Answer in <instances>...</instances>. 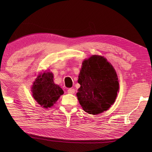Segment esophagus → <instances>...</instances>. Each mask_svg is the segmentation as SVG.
I'll use <instances>...</instances> for the list:
<instances>
[{"label": "esophagus", "mask_w": 152, "mask_h": 152, "mask_svg": "<svg viewBox=\"0 0 152 152\" xmlns=\"http://www.w3.org/2000/svg\"><path fill=\"white\" fill-rule=\"evenodd\" d=\"M74 92H75V90H74V88H69L68 90V93L69 94H74Z\"/></svg>", "instance_id": "34e87169"}]
</instances>
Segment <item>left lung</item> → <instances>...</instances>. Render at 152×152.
<instances>
[{
	"instance_id": "8db88e82",
	"label": "left lung",
	"mask_w": 152,
	"mask_h": 152,
	"mask_svg": "<svg viewBox=\"0 0 152 152\" xmlns=\"http://www.w3.org/2000/svg\"><path fill=\"white\" fill-rule=\"evenodd\" d=\"M78 82L80 87L76 95L85 112L99 114L114 103L119 82L116 72L106 58L92 56L84 60Z\"/></svg>"
}]
</instances>
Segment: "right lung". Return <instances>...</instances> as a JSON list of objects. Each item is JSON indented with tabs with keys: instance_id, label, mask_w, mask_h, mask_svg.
<instances>
[{
	"instance_id": "right-lung-1",
	"label": "right lung",
	"mask_w": 152,
	"mask_h": 152,
	"mask_svg": "<svg viewBox=\"0 0 152 152\" xmlns=\"http://www.w3.org/2000/svg\"><path fill=\"white\" fill-rule=\"evenodd\" d=\"M53 78L52 73L44 72L37 77L32 87L33 98L44 108L53 106L64 94L63 90L54 84Z\"/></svg>"
}]
</instances>
